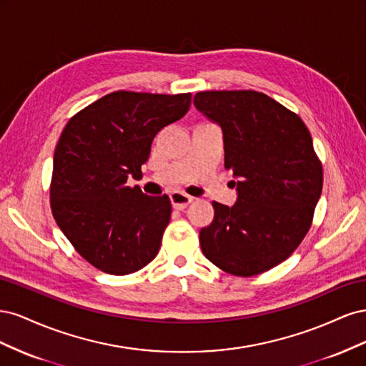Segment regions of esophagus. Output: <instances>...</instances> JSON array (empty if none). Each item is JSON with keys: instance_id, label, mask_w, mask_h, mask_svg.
<instances>
[{"instance_id": "obj_1", "label": "esophagus", "mask_w": 366, "mask_h": 366, "mask_svg": "<svg viewBox=\"0 0 366 366\" xmlns=\"http://www.w3.org/2000/svg\"><path fill=\"white\" fill-rule=\"evenodd\" d=\"M171 202H172L174 209L183 210V209H186L187 206H189L194 202V197L186 195L183 192H172L171 194Z\"/></svg>"}]
</instances>
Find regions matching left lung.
<instances>
[{
  "label": "left lung",
  "mask_w": 366,
  "mask_h": 366,
  "mask_svg": "<svg viewBox=\"0 0 366 366\" xmlns=\"http://www.w3.org/2000/svg\"><path fill=\"white\" fill-rule=\"evenodd\" d=\"M195 107L223 129L224 166L238 179L237 203L214 202L200 230L204 257L235 276L285 261L312 227L324 171L302 119L253 90L200 92Z\"/></svg>",
  "instance_id": "8db88e82"
}]
</instances>
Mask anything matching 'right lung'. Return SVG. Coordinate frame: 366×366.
<instances>
[{"label": "right lung", "mask_w": 366, "mask_h": 366, "mask_svg": "<svg viewBox=\"0 0 366 366\" xmlns=\"http://www.w3.org/2000/svg\"><path fill=\"white\" fill-rule=\"evenodd\" d=\"M191 93L119 90L76 113L61 132L53 157L50 207L74 250L93 267L129 274L157 257L172 206L139 186L142 164L157 132L182 119Z\"/></svg>", "instance_id": "1"}]
</instances>
